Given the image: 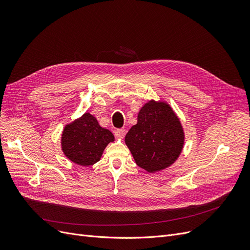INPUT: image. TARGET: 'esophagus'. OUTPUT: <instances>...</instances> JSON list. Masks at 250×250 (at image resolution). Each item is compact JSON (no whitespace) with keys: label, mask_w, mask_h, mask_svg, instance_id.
Returning <instances> with one entry per match:
<instances>
[{"label":"esophagus","mask_w":250,"mask_h":250,"mask_svg":"<svg viewBox=\"0 0 250 250\" xmlns=\"http://www.w3.org/2000/svg\"><path fill=\"white\" fill-rule=\"evenodd\" d=\"M115 136L116 138L123 139L125 136V128H118L115 130Z\"/></svg>","instance_id":"obj_1"}]
</instances>
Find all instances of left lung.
Listing matches in <instances>:
<instances>
[{
  "mask_svg": "<svg viewBox=\"0 0 250 250\" xmlns=\"http://www.w3.org/2000/svg\"><path fill=\"white\" fill-rule=\"evenodd\" d=\"M125 142L137 165L153 173L177 160L185 144V133L168 103L151 100L139 111L138 123L130 127Z\"/></svg>",
  "mask_w": 250,
  "mask_h": 250,
  "instance_id": "left-lung-1",
  "label": "left lung"
}]
</instances>
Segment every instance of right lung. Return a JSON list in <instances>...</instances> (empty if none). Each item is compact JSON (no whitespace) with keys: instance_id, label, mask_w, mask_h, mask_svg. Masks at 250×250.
<instances>
[{"instance_id":"1","label":"right lung","mask_w":250,"mask_h":250,"mask_svg":"<svg viewBox=\"0 0 250 250\" xmlns=\"http://www.w3.org/2000/svg\"><path fill=\"white\" fill-rule=\"evenodd\" d=\"M114 136L100 126L95 116L86 112L64 126L62 134V150L72 162L90 166L98 162L104 149Z\"/></svg>"}]
</instances>
